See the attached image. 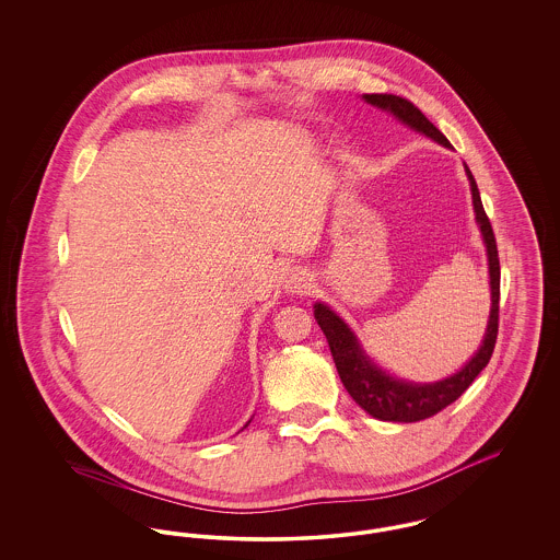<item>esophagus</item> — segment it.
<instances>
[{
  "instance_id": "obj_1",
  "label": "esophagus",
  "mask_w": 560,
  "mask_h": 560,
  "mask_svg": "<svg viewBox=\"0 0 560 560\" xmlns=\"http://www.w3.org/2000/svg\"><path fill=\"white\" fill-rule=\"evenodd\" d=\"M283 283H285V290L292 293L306 292L311 288V279H308L306 270H300V268H290Z\"/></svg>"
}]
</instances>
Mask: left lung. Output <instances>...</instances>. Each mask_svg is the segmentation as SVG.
Wrapping results in <instances>:
<instances>
[{
  "mask_svg": "<svg viewBox=\"0 0 560 560\" xmlns=\"http://www.w3.org/2000/svg\"><path fill=\"white\" fill-rule=\"evenodd\" d=\"M363 98L373 107L390 110L399 121L407 124L409 128L418 132L427 133L428 138L441 142L443 147H452L443 132L428 121L427 115L409 103L407 98H400L397 94H363ZM466 167L470 190H472V203L477 212V222L480 226V235L487 245V260H489V285H491V313L485 331V340L475 357L452 377H445L441 382L432 384H413L393 377L390 373L382 372L372 359L359 347L354 334L350 331L345 320L340 319L331 308L317 302L315 304V319L319 323L329 350L336 363V370L340 373V380L348 390V395L359 402L370 416L382 422H420L430 416L439 413L453 400L459 399L464 390L475 382L495 348L498 340V325H500V258H498V245L495 235L491 229V222L482 210L479 188L475 183L472 172Z\"/></svg>",
  "mask_w": 560,
  "mask_h": 560,
  "instance_id": "1",
  "label": "left lung"
}]
</instances>
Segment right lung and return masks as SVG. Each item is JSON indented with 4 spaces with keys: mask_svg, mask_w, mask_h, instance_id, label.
<instances>
[{
    "mask_svg": "<svg viewBox=\"0 0 560 560\" xmlns=\"http://www.w3.org/2000/svg\"><path fill=\"white\" fill-rule=\"evenodd\" d=\"M245 427H247V424H245Z\"/></svg>",
    "mask_w": 560,
    "mask_h": 560,
    "instance_id": "right-lung-1",
    "label": "right lung"
}]
</instances>
